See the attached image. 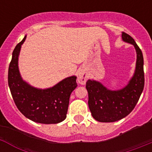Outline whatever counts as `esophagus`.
I'll return each instance as SVG.
<instances>
[{"mask_svg":"<svg viewBox=\"0 0 152 152\" xmlns=\"http://www.w3.org/2000/svg\"><path fill=\"white\" fill-rule=\"evenodd\" d=\"M88 79V75L84 71H81L78 73V76H77V81L79 84H85L86 80Z\"/></svg>","mask_w":152,"mask_h":152,"instance_id":"esophagus-1","label":"esophagus"}]
</instances>
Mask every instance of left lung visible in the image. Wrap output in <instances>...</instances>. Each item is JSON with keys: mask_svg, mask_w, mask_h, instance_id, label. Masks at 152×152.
Returning a JSON list of instances; mask_svg holds the SVG:
<instances>
[{"mask_svg": "<svg viewBox=\"0 0 152 152\" xmlns=\"http://www.w3.org/2000/svg\"><path fill=\"white\" fill-rule=\"evenodd\" d=\"M122 39L134 45L137 55L135 73L129 84L120 90L111 91L96 80H88L86 83L91 115L101 123H113L128 116L135 108L144 88V60L142 51L127 33L123 32Z\"/></svg>", "mask_w": 152, "mask_h": 152, "instance_id": "left-lung-1", "label": "left lung"}]
</instances>
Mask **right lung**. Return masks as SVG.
<instances>
[{
  "label": "right lung",
  "mask_w": 152,
  "mask_h": 152,
  "mask_svg": "<svg viewBox=\"0 0 152 152\" xmlns=\"http://www.w3.org/2000/svg\"><path fill=\"white\" fill-rule=\"evenodd\" d=\"M16 45L8 69V84L13 101L26 118L36 123L56 124L66 118L70 95L77 88L76 76L66 77L52 88L39 89L32 87L21 77L18 68V57L21 45Z\"/></svg>",
  "instance_id": "1"
}]
</instances>
